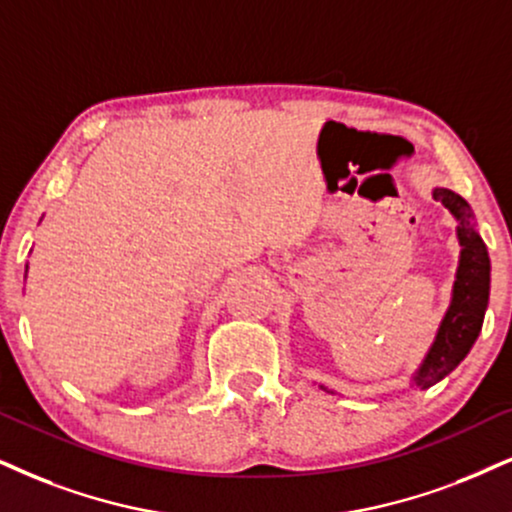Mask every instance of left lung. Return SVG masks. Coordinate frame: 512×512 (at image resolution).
I'll return each instance as SVG.
<instances>
[{
    "label": "left lung",
    "mask_w": 512,
    "mask_h": 512,
    "mask_svg": "<svg viewBox=\"0 0 512 512\" xmlns=\"http://www.w3.org/2000/svg\"><path fill=\"white\" fill-rule=\"evenodd\" d=\"M432 198L439 200L451 217L456 219V238L461 245L458 252V267L454 286H451L449 307L439 321L435 340L416 371H413L409 385L416 390H428L444 380L461 361L468 357V352L475 345L477 335L482 331L484 312L489 304L491 288V262L487 245H484L480 231H477L475 215L468 200L458 193L435 186ZM321 390H328L326 385H319Z\"/></svg>",
    "instance_id": "1"
}]
</instances>
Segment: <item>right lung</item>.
Masks as SVG:
<instances>
[{
  "mask_svg": "<svg viewBox=\"0 0 512 512\" xmlns=\"http://www.w3.org/2000/svg\"><path fill=\"white\" fill-rule=\"evenodd\" d=\"M25 276H28V264H25Z\"/></svg>",
  "mask_w": 512,
  "mask_h": 512,
  "instance_id": "right-lung-1",
  "label": "right lung"
}]
</instances>
